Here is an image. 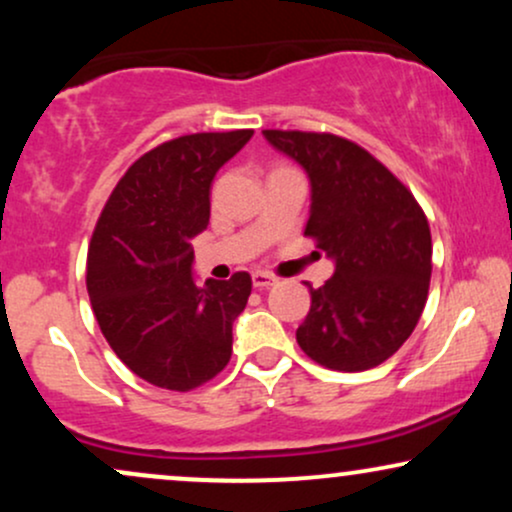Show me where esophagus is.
<instances>
[{
	"label": "esophagus",
	"instance_id": "esophagus-1",
	"mask_svg": "<svg viewBox=\"0 0 512 512\" xmlns=\"http://www.w3.org/2000/svg\"><path fill=\"white\" fill-rule=\"evenodd\" d=\"M274 276H269V274H264V272H255L252 274V286H255L257 291H262V289H269V286H274Z\"/></svg>",
	"mask_w": 512,
	"mask_h": 512
}]
</instances>
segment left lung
Returning a JSON list of instances; mask_svg holds the SVG:
<instances>
[{
    "label": "left lung",
    "mask_w": 512,
    "mask_h": 512,
    "mask_svg": "<svg viewBox=\"0 0 512 512\" xmlns=\"http://www.w3.org/2000/svg\"><path fill=\"white\" fill-rule=\"evenodd\" d=\"M310 178L305 236L334 260L310 286L298 346L320 366L358 373L409 339L431 284V228L414 195L366 149L327 132L264 129Z\"/></svg>",
    "instance_id": "1"
}]
</instances>
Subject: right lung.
<instances>
[{"mask_svg":"<svg viewBox=\"0 0 512 512\" xmlns=\"http://www.w3.org/2000/svg\"><path fill=\"white\" fill-rule=\"evenodd\" d=\"M250 137L252 129L185 134L137 158L88 245L86 289L103 337L163 390H195L231 361L252 279L236 272L197 286L190 240L209 226L211 180Z\"/></svg>","mask_w":512,"mask_h":512,"instance_id":"1","label":"right lung"}]
</instances>
